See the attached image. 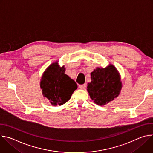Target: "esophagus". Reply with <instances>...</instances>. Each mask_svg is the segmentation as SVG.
Masks as SVG:
<instances>
[{"label": "esophagus", "instance_id": "obj_1", "mask_svg": "<svg viewBox=\"0 0 153 153\" xmlns=\"http://www.w3.org/2000/svg\"><path fill=\"white\" fill-rule=\"evenodd\" d=\"M86 84L85 83V84H83V85H79V88H80L81 90H84L85 88V87H86Z\"/></svg>", "mask_w": 153, "mask_h": 153}]
</instances>
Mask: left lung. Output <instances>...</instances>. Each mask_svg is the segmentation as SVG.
Returning a JSON list of instances; mask_svg holds the SVG:
<instances>
[{
    "mask_svg": "<svg viewBox=\"0 0 153 153\" xmlns=\"http://www.w3.org/2000/svg\"><path fill=\"white\" fill-rule=\"evenodd\" d=\"M91 82L87 91L90 98L99 105H105L120 94L122 83L119 72L112 64L105 68L97 67L91 73Z\"/></svg>",
    "mask_w": 153,
    "mask_h": 153,
    "instance_id": "8db88e82",
    "label": "left lung"
}]
</instances>
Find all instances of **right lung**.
<instances>
[{
	"label": "right lung",
	"instance_id": "right-lung-1",
	"mask_svg": "<svg viewBox=\"0 0 153 153\" xmlns=\"http://www.w3.org/2000/svg\"><path fill=\"white\" fill-rule=\"evenodd\" d=\"M65 72L64 65L60 67L56 61L47 68L40 79L42 93L53 106L65 104L77 88L74 80Z\"/></svg>",
	"mask_w": 153,
	"mask_h": 153
}]
</instances>
